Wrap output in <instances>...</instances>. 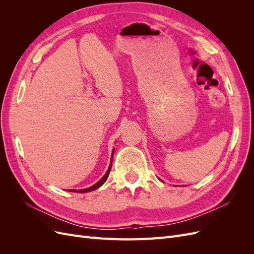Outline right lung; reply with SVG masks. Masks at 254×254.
Listing matches in <instances>:
<instances>
[{
    "mask_svg": "<svg viewBox=\"0 0 254 254\" xmlns=\"http://www.w3.org/2000/svg\"><path fill=\"white\" fill-rule=\"evenodd\" d=\"M113 152H114V149L112 150V157H111V161H110V165H109V167H108V171L106 172V174L104 175V177L103 178L99 180L98 182H96L94 186H92V187H90V188H87V189H83V190H71V191H75V193H88V191H92V190H97L98 188H101L103 184L106 182V180L108 179V176H109V173H110V171H111V166H112V158H113Z\"/></svg>",
    "mask_w": 254,
    "mask_h": 254,
    "instance_id": "1",
    "label": "right lung"
}]
</instances>
